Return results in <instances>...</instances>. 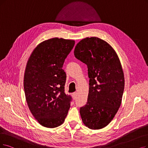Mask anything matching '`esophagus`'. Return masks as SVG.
<instances>
[{"label": "esophagus", "mask_w": 148, "mask_h": 148, "mask_svg": "<svg viewBox=\"0 0 148 148\" xmlns=\"http://www.w3.org/2000/svg\"><path fill=\"white\" fill-rule=\"evenodd\" d=\"M72 96H73V97L74 98H75L76 97V96H77V92H74V93H73Z\"/></svg>", "instance_id": "esophagus-1"}]
</instances>
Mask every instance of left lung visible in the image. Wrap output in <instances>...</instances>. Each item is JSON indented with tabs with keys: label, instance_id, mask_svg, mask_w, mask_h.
<instances>
[{
	"label": "left lung",
	"instance_id": "1",
	"mask_svg": "<svg viewBox=\"0 0 148 148\" xmlns=\"http://www.w3.org/2000/svg\"><path fill=\"white\" fill-rule=\"evenodd\" d=\"M74 55L88 68L89 90L87 104L79 112L84 125L96 130L108 126L119 110L125 77L118 55L109 44L97 37L76 44Z\"/></svg>",
	"mask_w": 148,
	"mask_h": 148
}]
</instances>
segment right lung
<instances>
[{
	"instance_id": "right-lung-1",
	"label": "right lung",
	"mask_w": 148,
	"mask_h": 148,
	"mask_svg": "<svg viewBox=\"0 0 148 148\" xmlns=\"http://www.w3.org/2000/svg\"><path fill=\"white\" fill-rule=\"evenodd\" d=\"M75 43L58 38L45 40L35 47L27 62L23 77L26 101L42 126H60L68 114L72 98L64 92L66 74L62 66Z\"/></svg>"
}]
</instances>
